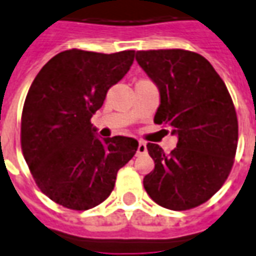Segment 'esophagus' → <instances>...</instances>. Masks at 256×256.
Returning <instances> with one entry per match:
<instances>
[{"mask_svg": "<svg viewBox=\"0 0 256 256\" xmlns=\"http://www.w3.org/2000/svg\"><path fill=\"white\" fill-rule=\"evenodd\" d=\"M142 153H146V144L142 142V141H140L137 148V154H142Z\"/></svg>", "mask_w": 256, "mask_h": 256, "instance_id": "1", "label": "esophagus"}]
</instances>
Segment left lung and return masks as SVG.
<instances>
[{"label": "left lung", "instance_id": "left-lung-1", "mask_svg": "<svg viewBox=\"0 0 256 256\" xmlns=\"http://www.w3.org/2000/svg\"><path fill=\"white\" fill-rule=\"evenodd\" d=\"M136 60L160 90L154 123L179 138L170 154L148 144L154 170L144 187L166 209L196 208L222 187L234 166L239 124L232 98L209 60L194 51H137Z\"/></svg>", "mask_w": 256, "mask_h": 256}]
</instances>
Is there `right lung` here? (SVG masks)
Wrapping results in <instances>:
<instances>
[{"label": "right lung", "mask_w": 256, "mask_h": 256, "mask_svg": "<svg viewBox=\"0 0 256 256\" xmlns=\"http://www.w3.org/2000/svg\"><path fill=\"white\" fill-rule=\"evenodd\" d=\"M134 56V50L72 48L52 56L32 82L22 114V156L36 186L58 205L88 210L102 204L137 152L134 138L102 141L90 123Z\"/></svg>", "instance_id": "right-lung-1"}]
</instances>
